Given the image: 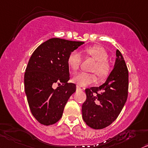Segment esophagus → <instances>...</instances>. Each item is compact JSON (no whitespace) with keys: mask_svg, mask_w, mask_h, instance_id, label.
<instances>
[{"mask_svg":"<svg viewBox=\"0 0 148 148\" xmlns=\"http://www.w3.org/2000/svg\"><path fill=\"white\" fill-rule=\"evenodd\" d=\"M76 89H78V90H82V89H83L81 87H80V86H78V85L76 86Z\"/></svg>","mask_w":148,"mask_h":148,"instance_id":"1","label":"esophagus"}]
</instances>
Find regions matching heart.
I'll return each mask as SVG.
<instances>
[{
  "label": "heart",
  "mask_w": 148,
  "mask_h": 148,
  "mask_svg": "<svg viewBox=\"0 0 148 148\" xmlns=\"http://www.w3.org/2000/svg\"><path fill=\"white\" fill-rule=\"evenodd\" d=\"M85 52L87 57L92 58L96 61L91 71L97 74L100 80H104L107 78L111 71V66L107 61L108 55L105 48L100 46H90L85 48ZM81 63L82 57L78 51L74 50L69 55L68 63L72 70H78ZM96 80V74L93 73L82 72L76 74L73 77V81L81 86L90 85L95 83Z\"/></svg>",
  "instance_id": "heart-1"
}]
</instances>
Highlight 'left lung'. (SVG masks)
<instances>
[{"label": "left lung", "instance_id": "obj_1", "mask_svg": "<svg viewBox=\"0 0 148 148\" xmlns=\"http://www.w3.org/2000/svg\"><path fill=\"white\" fill-rule=\"evenodd\" d=\"M113 70L100 87L85 89L87 99L82 105L85 122L93 129L111 125L124 107L128 98V70L122 55L116 51Z\"/></svg>", "mask_w": 148, "mask_h": 148}]
</instances>
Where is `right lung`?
Segmentation results:
<instances>
[{
    "instance_id": "obj_1",
    "label": "right lung",
    "mask_w": 148,
    "mask_h": 148,
    "mask_svg": "<svg viewBox=\"0 0 148 148\" xmlns=\"http://www.w3.org/2000/svg\"><path fill=\"white\" fill-rule=\"evenodd\" d=\"M83 44L51 38L40 45L30 58L24 74L25 93L31 113L41 124L57 122L68 99L76 91L75 84L68 83V58Z\"/></svg>"
}]
</instances>
